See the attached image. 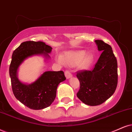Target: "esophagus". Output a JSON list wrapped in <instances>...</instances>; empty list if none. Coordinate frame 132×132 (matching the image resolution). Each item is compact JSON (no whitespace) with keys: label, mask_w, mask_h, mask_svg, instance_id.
<instances>
[{"label":"esophagus","mask_w":132,"mask_h":132,"mask_svg":"<svg viewBox=\"0 0 132 132\" xmlns=\"http://www.w3.org/2000/svg\"><path fill=\"white\" fill-rule=\"evenodd\" d=\"M65 76L67 79H70V78L72 77V75H71V73H70V71H65Z\"/></svg>","instance_id":"obj_1"}]
</instances>
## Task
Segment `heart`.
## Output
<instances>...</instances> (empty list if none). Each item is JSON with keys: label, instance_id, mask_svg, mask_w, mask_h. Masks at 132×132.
Masks as SVG:
<instances>
[{"label": "heart", "instance_id": "obj_1", "mask_svg": "<svg viewBox=\"0 0 132 132\" xmlns=\"http://www.w3.org/2000/svg\"><path fill=\"white\" fill-rule=\"evenodd\" d=\"M57 61L59 63H63L69 66H75L78 65L81 69H87L90 66L93 61V56L91 54H86V52L83 50L80 51H69L62 57H58Z\"/></svg>", "mask_w": 132, "mask_h": 132}]
</instances>
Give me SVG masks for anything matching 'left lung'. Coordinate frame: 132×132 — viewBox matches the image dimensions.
I'll return each instance as SVG.
<instances>
[{
  "instance_id": "1",
  "label": "left lung",
  "mask_w": 132,
  "mask_h": 132,
  "mask_svg": "<svg viewBox=\"0 0 132 132\" xmlns=\"http://www.w3.org/2000/svg\"><path fill=\"white\" fill-rule=\"evenodd\" d=\"M99 51H102L91 70L78 72L80 82L77 97L89 106L101 105L114 93L118 84V63L110 45L100 40H95Z\"/></svg>"
}]
</instances>
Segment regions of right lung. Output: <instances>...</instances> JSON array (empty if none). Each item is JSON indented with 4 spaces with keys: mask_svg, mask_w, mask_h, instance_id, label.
<instances>
[{
    "mask_svg": "<svg viewBox=\"0 0 132 132\" xmlns=\"http://www.w3.org/2000/svg\"><path fill=\"white\" fill-rule=\"evenodd\" d=\"M52 48L42 42H23L13 51L9 69L11 86L17 100L32 110H42L50 106L56 97L60 82L66 79L62 71H47L30 84L21 82L18 78L19 66L27 58L42 56L50 59Z\"/></svg>",
    "mask_w": 132,
    "mask_h": 132,
    "instance_id": "obj_1",
    "label": "right lung"
}]
</instances>
